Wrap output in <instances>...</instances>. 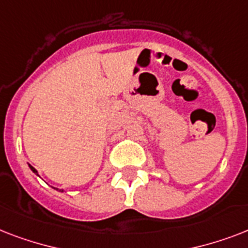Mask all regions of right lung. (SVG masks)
I'll list each match as a JSON object with an SVG mask.
<instances>
[{
  "label": "right lung",
  "instance_id": "obj_1",
  "mask_svg": "<svg viewBox=\"0 0 248 248\" xmlns=\"http://www.w3.org/2000/svg\"><path fill=\"white\" fill-rule=\"evenodd\" d=\"M29 167H31V170H32L33 172H34V173H37V170L34 169V167H32V166H31V165H29Z\"/></svg>",
  "mask_w": 248,
  "mask_h": 248
}]
</instances>
